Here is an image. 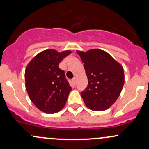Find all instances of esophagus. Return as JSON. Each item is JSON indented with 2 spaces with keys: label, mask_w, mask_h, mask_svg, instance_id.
<instances>
[{
  "label": "esophagus",
  "mask_w": 149,
  "mask_h": 149,
  "mask_svg": "<svg viewBox=\"0 0 149 149\" xmlns=\"http://www.w3.org/2000/svg\"><path fill=\"white\" fill-rule=\"evenodd\" d=\"M72 81H73V83L74 85H76V78H73V79H72Z\"/></svg>",
  "instance_id": "1"
}]
</instances>
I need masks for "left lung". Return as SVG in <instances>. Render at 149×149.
Returning a JSON list of instances; mask_svg holds the SVG:
<instances>
[{
	"mask_svg": "<svg viewBox=\"0 0 149 149\" xmlns=\"http://www.w3.org/2000/svg\"><path fill=\"white\" fill-rule=\"evenodd\" d=\"M76 52L84 63L88 78V86L81 93L84 103L94 111L109 109L118 100L124 85L123 66L102 49Z\"/></svg>",
	"mask_w": 149,
	"mask_h": 149,
	"instance_id": "left-lung-1",
	"label": "left lung"
}]
</instances>
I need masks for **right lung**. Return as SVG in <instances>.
Masks as SVG:
<instances>
[{
  "instance_id": "right-lung-1",
  "label": "right lung",
  "mask_w": 149,
  "mask_h": 149,
  "mask_svg": "<svg viewBox=\"0 0 149 149\" xmlns=\"http://www.w3.org/2000/svg\"><path fill=\"white\" fill-rule=\"evenodd\" d=\"M70 53V50L58 52L46 49L37 54L26 66L25 86L28 95L45 113H56L65 106L71 86L59 63Z\"/></svg>"
}]
</instances>
